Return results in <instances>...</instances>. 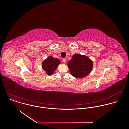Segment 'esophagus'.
<instances>
[{
    "mask_svg": "<svg viewBox=\"0 0 129 129\" xmlns=\"http://www.w3.org/2000/svg\"><path fill=\"white\" fill-rule=\"evenodd\" d=\"M62 61L63 62H66V58H62Z\"/></svg>",
    "mask_w": 129,
    "mask_h": 129,
    "instance_id": "esophagus-1",
    "label": "esophagus"
}]
</instances>
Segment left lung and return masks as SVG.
Segmentation results:
<instances>
[{
  "mask_svg": "<svg viewBox=\"0 0 129 129\" xmlns=\"http://www.w3.org/2000/svg\"><path fill=\"white\" fill-rule=\"evenodd\" d=\"M71 74L76 78H82L89 74L92 69V61L86 56L76 54L68 62Z\"/></svg>",
  "mask_w": 129,
  "mask_h": 129,
  "instance_id": "8db88e82",
  "label": "left lung"
}]
</instances>
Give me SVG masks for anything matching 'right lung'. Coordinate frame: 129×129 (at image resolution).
Returning <instances> with one entry per match:
<instances>
[{"label": "right lung", "mask_w": 129, "mask_h": 129, "mask_svg": "<svg viewBox=\"0 0 129 129\" xmlns=\"http://www.w3.org/2000/svg\"><path fill=\"white\" fill-rule=\"evenodd\" d=\"M60 63V61L59 59L50 56L43 62L42 68L46 72L47 74L51 75L55 71Z\"/></svg>", "instance_id": "add662e5"}]
</instances>
